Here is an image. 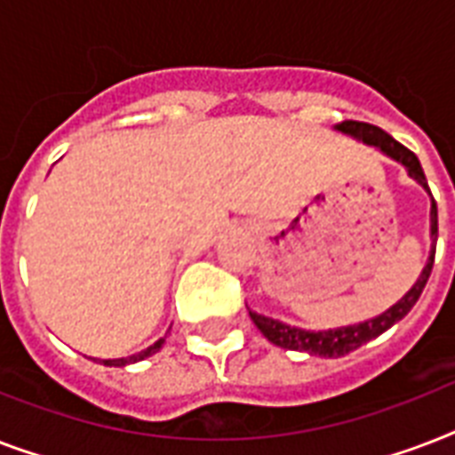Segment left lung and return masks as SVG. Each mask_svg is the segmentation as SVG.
Segmentation results:
<instances>
[{
    "instance_id": "8db88e82",
    "label": "left lung",
    "mask_w": 455,
    "mask_h": 455,
    "mask_svg": "<svg viewBox=\"0 0 455 455\" xmlns=\"http://www.w3.org/2000/svg\"><path fill=\"white\" fill-rule=\"evenodd\" d=\"M339 132H347V134H352V137H359L361 141H366L371 146H378L382 153H387L389 157H395L399 163L409 170V174L416 179L418 184H423L427 191H430V186H427V179H425V172L420 167V160L413 151H409L406 146L399 144L396 139H392L385 130L380 127H375V124L368 123H359V120H345V123L338 124ZM432 252L430 259L425 264L423 274L418 278V283L411 288L406 295H403L399 302L387 309L380 316L371 318L366 323L359 325H347V328H338V331H302V328H292V325H285L276 318L262 316V314H255V311H250V318L255 321V325L262 331V335L274 345L283 347V349H292V352H307L314 354V356H345V354L354 352V349H359L361 345H366L373 338L382 335V332L392 328L396 321H402L411 309H413V304L418 302L420 298V292H423L425 283H427V278L432 274V264H435V250H437V203L432 198Z\"/></svg>"
}]
</instances>
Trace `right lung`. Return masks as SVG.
Segmentation results:
<instances>
[{"instance_id":"obj_1","label":"right lung","mask_w":455,"mask_h":455,"mask_svg":"<svg viewBox=\"0 0 455 455\" xmlns=\"http://www.w3.org/2000/svg\"><path fill=\"white\" fill-rule=\"evenodd\" d=\"M164 339H157L156 345H151L148 349H144V352H139L137 356H130V359H110V361H101L103 366H127V363H134V361H141L146 359V356H151V354H156L160 347H163Z\"/></svg>"}]
</instances>
